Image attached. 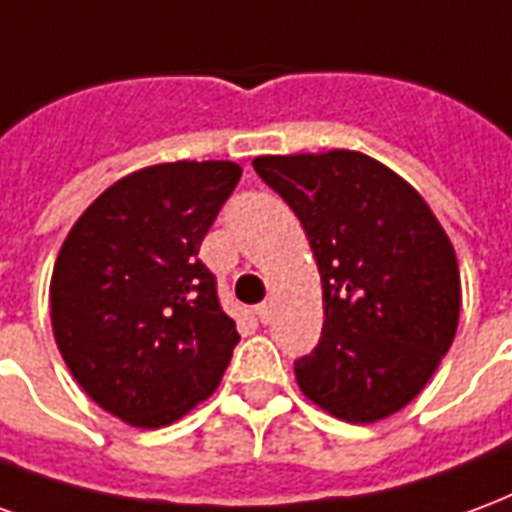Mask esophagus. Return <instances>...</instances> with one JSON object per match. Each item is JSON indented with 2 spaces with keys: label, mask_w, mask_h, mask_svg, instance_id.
Returning <instances> with one entry per match:
<instances>
[{
  "label": "esophagus",
  "mask_w": 512,
  "mask_h": 512,
  "mask_svg": "<svg viewBox=\"0 0 512 512\" xmlns=\"http://www.w3.org/2000/svg\"><path fill=\"white\" fill-rule=\"evenodd\" d=\"M256 316H259L261 324H267L272 319V302H261L256 305Z\"/></svg>",
  "instance_id": "34e87169"
}]
</instances>
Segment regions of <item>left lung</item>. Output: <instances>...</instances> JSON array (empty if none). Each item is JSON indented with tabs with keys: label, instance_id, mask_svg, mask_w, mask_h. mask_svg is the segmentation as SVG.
Wrapping results in <instances>:
<instances>
[{
	"label": "left lung",
	"instance_id": "8db88e82",
	"mask_svg": "<svg viewBox=\"0 0 512 512\" xmlns=\"http://www.w3.org/2000/svg\"><path fill=\"white\" fill-rule=\"evenodd\" d=\"M253 169L311 240L324 294L322 338L294 363L300 390L346 423L404 409L450 349L461 275L423 196L352 149L264 155Z\"/></svg>",
	"mask_w": 512,
	"mask_h": 512
}]
</instances>
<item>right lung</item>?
Here are the masks:
<instances>
[{
  "instance_id": "add662e5",
  "label": "right lung",
  "mask_w": 512,
  "mask_h": 512,
  "mask_svg": "<svg viewBox=\"0 0 512 512\" xmlns=\"http://www.w3.org/2000/svg\"><path fill=\"white\" fill-rule=\"evenodd\" d=\"M242 169L177 160L114 182L76 220L51 275V324L84 393L163 428L215 393L237 324L199 259Z\"/></svg>"
}]
</instances>
